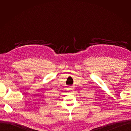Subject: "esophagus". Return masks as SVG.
I'll return each instance as SVG.
<instances>
[{"instance_id":"1","label":"esophagus","mask_w":131,"mask_h":131,"mask_svg":"<svg viewBox=\"0 0 131 131\" xmlns=\"http://www.w3.org/2000/svg\"><path fill=\"white\" fill-rule=\"evenodd\" d=\"M70 90H73V88H70Z\"/></svg>"}]
</instances>
